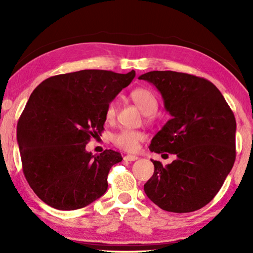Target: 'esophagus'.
Returning <instances> with one entry per match:
<instances>
[{
	"label": "esophagus",
	"instance_id": "obj_1",
	"mask_svg": "<svg viewBox=\"0 0 253 253\" xmlns=\"http://www.w3.org/2000/svg\"><path fill=\"white\" fill-rule=\"evenodd\" d=\"M124 160L127 161V162H134L136 160H138V157L135 156V155H126L125 157H124Z\"/></svg>",
	"mask_w": 253,
	"mask_h": 253
}]
</instances>
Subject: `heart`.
<instances>
[{
	"label": "heart",
	"instance_id": "b5f03b06",
	"mask_svg": "<svg viewBox=\"0 0 253 253\" xmlns=\"http://www.w3.org/2000/svg\"><path fill=\"white\" fill-rule=\"evenodd\" d=\"M131 100L135 105L142 110L144 115L148 118H152L153 114L155 113L158 106L156 96L147 88H136L130 92ZM116 116V104L114 101L109 102L106 107L105 117L107 122L114 121ZM145 136L143 132L131 130V129H123L113 137V142L118 148L124 149L126 152H136L139 147V143L143 142Z\"/></svg>",
	"mask_w": 253,
	"mask_h": 253
}]
</instances>
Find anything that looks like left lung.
<instances>
[{
    "label": "left lung",
    "instance_id": "1",
    "mask_svg": "<svg viewBox=\"0 0 253 253\" xmlns=\"http://www.w3.org/2000/svg\"><path fill=\"white\" fill-rule=\"evenodd\" d=\"M140 80L161 92L172 119L153 137L149 149L175 154L144 185L148 199L162 210L187 213L211 202L235 161L233 111L219 89L201 77L175 71H149Z\"/></svg>",
    "mask_w": 253,
    "mask_h": 253
}]
</instances>
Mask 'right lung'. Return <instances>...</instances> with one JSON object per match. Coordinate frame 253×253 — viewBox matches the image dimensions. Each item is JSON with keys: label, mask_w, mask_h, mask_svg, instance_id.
I'll list each match as a JSON object with an SVG mask.
<instances>
[{"label": "right lung", "mask_w": 253, "mask_h": 253, "mask_svg": "<svg viewBox=\"0 0 253 253\" xmlns=\"http://www.w3.org/2000/svg\"><path fill=\"white\" fill-rule=\"evenodd\" d=\"M135 71L80 70L50 77L38 85L16 128L24 176L45 204L62 211L84 208L105 194L109 169L121 153L85 151L104 130L105 111Z\"/></svg>", "instance_id": "1"}]
</instances>
